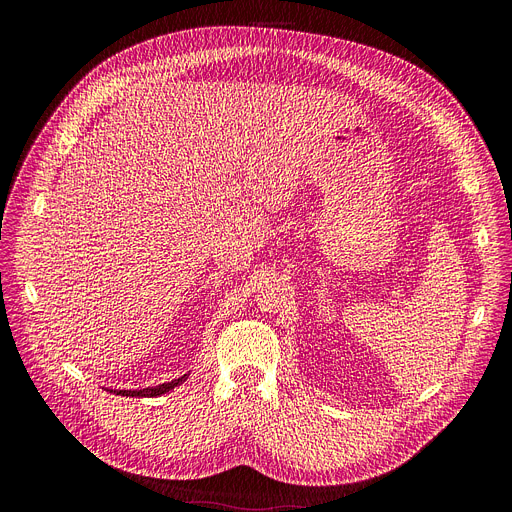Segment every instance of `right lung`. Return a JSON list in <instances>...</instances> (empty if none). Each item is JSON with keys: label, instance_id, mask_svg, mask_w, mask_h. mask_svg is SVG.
I'll use <instances>...</instances> for the list:
<instances>
[{"label": "right lung", "instance_id": "obj_1", "mask_svg": "<svg viewBox=\"0 0 512 512\" xmlns=\"http://www.w3.org/2000/svg\"><path fill=\"white\" fill-rule=\"evenodd\" d=\"M188 373L180 375L178 380H172V382H166V384H159V386H149V388H143V390H112L114 394H122V396H139V398H153V396H161L166 394L170 390H174L176 386H180L182 382H186Z\"/></svg>", "mask_w": 512, "mask_h": 512}]
</instances>
